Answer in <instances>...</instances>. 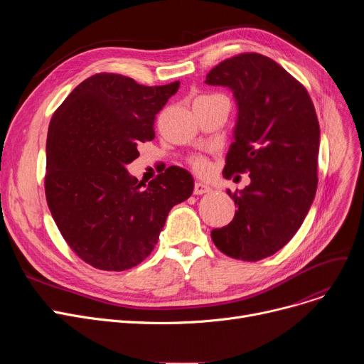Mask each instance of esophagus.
Masks as SVG:
<instances>
[{"label": "esophagus", "mask_w": 364, "mask_h": 364, "mask_svg": "<svg viewBox=\"0 0 364 364\" xmlns=\"http://www.w3.org/2000/svg\"><path fill=\"white\" fill-rule=\"evenodd\" d=\"M211 186H208V184H205V183H196L195 184V195H205V193H209L211 192Z\"/></svg>", "instance_id": "34e87169"}]
</instances>
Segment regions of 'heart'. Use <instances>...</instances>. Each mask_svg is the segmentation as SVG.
Wrapping results in <instances>:
<instances>
[{"label":"heart","instance_id":"b5f03b06","mask_svg":"<svg viewBox=\"0 0 364 364\" xmlns=\"http://www.w3.org/2000/svg\"><path fill=\"white\" fill-rule=\"evenodd\" d=\"M190 164H192V166L199 171V172H205L208 169V165H206V161L200 156H193L192 159H190Z\"/></svg>","mask_w":364,"mask_h":364}]
</instances>
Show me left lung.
<instances>
[{"mask_svg": "<svg viewBox=\"0 0 364 364\" xmlns=\"http://www.w3.org/2000/svg\"><path fill=\"white\" fill-rule=\"evenodd\" d=\"M205 82L230 88L239 110L223 176L250 172L251 177L239 193L227 190L237 211L211 237L228 257L259 261L295 236L314 200L320 144L316 109L299 81L258 53L221 62Z\"/></svg>", "mask_w": 364, "mask_h": 364, "instance_id": "8db88e82", "label": "left lung"}]
</instances>
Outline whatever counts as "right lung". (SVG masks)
<instances>
[{
	"mask_svg": "<svg viewBox=\"0 0 364 364\" xmlns=\"http://www.w3.org/2000/svg\"><path fill=\"white\" fill-rule=\"evenodd\" d=\"M180 81L140 85L95 73L53 114L47 136L46 198L70 250L105 272H124L158 243L171 208L193 193V177L169 166L147 186L128 174L139 146L155 139L156 113Z\"/></svg>",
	"mask_w": 364,
	"mask_h": 364,
	"instance_id": "obj_1",
	"label": "right lung"
}]
</instances>
